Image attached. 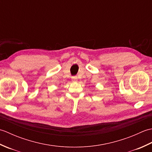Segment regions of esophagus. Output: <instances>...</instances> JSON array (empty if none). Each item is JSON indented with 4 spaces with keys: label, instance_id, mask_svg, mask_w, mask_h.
Instances as JSON below:
<instances>
[{
    "label": "esophagus",
    "instance_id": "1",
    "mask_svg": "<svg viewBox=\"0 0 152 152\" xmlns=\"http://www.w3.org/2000/svg\"><path fill=\"white\" fill-rule=\"evenodd\" d=\"M72 82H76L77 81H78V78H77L76 76L72 77Z\"/></svg>",
    "mask_w": 152,
    "mask_h": 152
}]
</instances>
